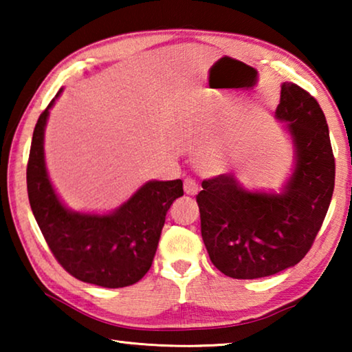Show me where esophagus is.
Wrapping results in <instances>:
<instances>
[{
  "mask_svg": "<svg viewBox=\"0 0 352 352\" xmlns=\"http://www.w3.org/2000/svg\"><path fill=\"white\" fill-rule=\"evenodd\" d=\"M183 186H184V192H186L188 195H195V194L199 192V183L195 182L194 178H190V177L184 178Z\"/></svg>",
  "mask_w": 352,
  "mask_h": 352,
  "instance_id": "esophagus-1",
  "label": "esophagus"
}]
</instances>
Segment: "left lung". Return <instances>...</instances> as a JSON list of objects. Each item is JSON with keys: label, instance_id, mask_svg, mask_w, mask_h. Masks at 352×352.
Returning <instances> with one entry per match:
<instances>
[{"label": "left lung", "instance_id": "1", "mask_svg": "<svg viewBox=\"0 0 352 352\" xmlns=\"http://www.w3.org/2000/svg\"><path fill=\"white\" fill-rule=\"evenodd\" d=\"M276 118L287 122L295 146V169L281 194L250 192L222 174L204 180L197 195L208 254L230 278H264L296 265L329 210L336 160L317 99L284 82Z\"/></svg>", "mask_w": 352, "mask_h": 352}]
</instances>
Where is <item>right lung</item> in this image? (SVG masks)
Returning <instances> with one entry per match:
<instances>
[{"label": "right lung", "mask_w": 352, "mask_h": 352, "mask_svg": "<svg viewBox=\"0 0 352 352\" xmlns=\"http://www.w3.org/2000/svg\"><path fill=\"white\" fill-rule=\"evenodd\" d=\"M56 94L35 124L26 170L34 217L58 264L79 281L118 289L138 283L151 269L166 212L183 195V182H147L110 214L65 208L45 164V126Z\"/></svg>", "instance_id": "right-lung-1"}]
</instances>
